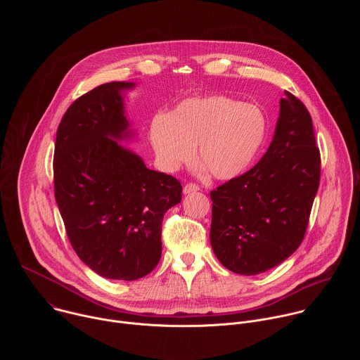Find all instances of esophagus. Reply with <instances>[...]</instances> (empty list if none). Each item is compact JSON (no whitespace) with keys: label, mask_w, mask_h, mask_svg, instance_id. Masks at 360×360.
<instances>
[{"label":"esophagus","mask_w":360,"mask_h":360,"mask_svg":"<svg viewBox=\"0 0 360 360\" xmlns=\"http://www.w3.org/2000/svg\"><path fill=\"white\" fill-rule=\"evenodd\" d=\"M196 191H199V186L196 185V184H186L185 186H184V193L185 195H188V193H192V192H196Z\"/></svg>","instance_id":"esophagus-1"}]
</instances>
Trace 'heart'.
<instances>
[{
  "label": "heart",
  "instance_id": "obj_1",
  "mask_svg": "<svg viewBox=\"0 0 360 360\" xmlns=\"http://www.w3.org/2000/svg\"><path fill=\"white\" fill-rule=\"evenodd\" d=\"M268 132L265 112L255 104L222 94L181 101L168 115L149 125V139L161 167L168 172L198 158L217 179L242 175L258 157Z\"/></svg>",
  "mask_w": 360,
  "mask_h": 360
}]
</instances>
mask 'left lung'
Masks as SVG:
<instances>
[{
	"mask_svg": "<svg viewBox=\"0 0 360 360\" xmlns=\"http://www.w3.org/2000/svg\"><path fill=\"white\" fill-rule=\"evenodd\" d=\"M321 179L309 111L285 91L274 139L262 160L211 192V245L239 275L281 265L299 248Z\"/></svg>",
	"mask_w": 360,
	"mask_h": 360,
	"instance_id": "8db88e82",
	"label": "left lung"
}]
</instances>
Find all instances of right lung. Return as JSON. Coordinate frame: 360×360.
<instances>
[{
  "label": "right lung",
  "instance_id": "1",
  "mask_svg": "<svg viewBox=\"0 0 360 360\" xmlns=\"http://www.w3.org/2000/svg\"><path fill=\"white\" fill-rule=\"evenodd\" d=\"M134 82H108L79 96L56 139L54 188L68 239L99 276L135 281L161 259L162 219L181 202V182L148 169L118 143L134 132L122 92Z\"/></svg>",
  "mask_w": 360,
  "mask_h": 360
}]
</instances>
